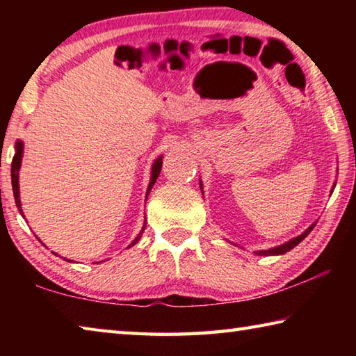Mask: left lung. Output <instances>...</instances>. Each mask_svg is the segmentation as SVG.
<instances>
[{
  "label": "left lung",
  "instance_id": "left-lung-1",
  "mask_svg": "<svg viewBox=\"0 0 356 356\" xmlns=\"http://www.w3.org/2000/svg\"><path fill=\"white\" fill-rule=\"evenodd\" d=\"M200 185H201V188H202V184H201V182H200ZM334 185H336V184H334ZM334 185H333V188H331V191L334 190ZM314 226H316V222H314V225H311L308 229H306V231H305L303 234H300V236L293 237L292 240H289V242L282 243V245H280V246H275V248H270V250L256 251V254H257V256H278V254H284V252H287V251H291L292 248H295V246H297L305 237H308V234L312 231V229H314Z\"/></svg>",
  "mask_w": 356,
  "mask_h": 356
}]
</instances>
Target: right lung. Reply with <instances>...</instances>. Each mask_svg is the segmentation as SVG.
Returning a JSON list of instances; mask_svg holds the SVG:
<instances>
[{"mask_svg":"<svg viewBox=\"0 0 356 356\" xmlns=\"http://www.w3.org/2000/svg\"><path fill=\"white\" fill-rule=\"evenodd\" d=\"M22 155H23V143H22V141H17V144H15V155H14V159H12L10 177H12V190H14L15 204H17V207H19V212L22 213V216H23V218H25V215H23V210H22V202H20V186H19V171H20V166H22ZM161 163H163V156H159V159H156V160L154 161V165H152V171H150V182H149V186H147L146 200H147V196H149L150 190H152L154 184L156 182V177H159V174H160V171H161ZM144 227H146V225L143 226L141 232L138 234L136 238H135L134 242H131V243L127 246V248H130V246H134V245H136V243H138V240L141 238L143 232H144ZM55 254H56V252H55ZM65 261H67V259H65ZM69 262H70V261H69Z\"/></svg>","mask_w":356,"mask_h":356,"instance_id":"right-lung-1","label":"right lung"}]
</instances>
